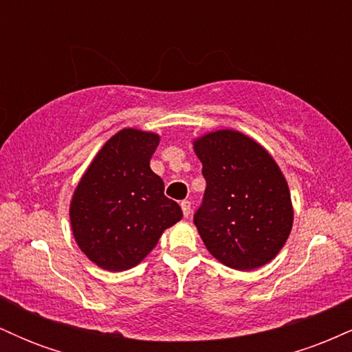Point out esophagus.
<instances>
[{"label": "esophagus", "instance_id": "34e87169", "mask_svg": "<svg viewBox=\"0 0 352 352\" xmlns=\"http://www.w3.org/2000/svg\"><path fill=\"white\" fill-rule=\"evenodd\" d=\"M182 207V212H184V217H190V213H192V204H190L188 200H184L180 204Z\"/></svg>", "mask_w": 352, "mask_h": 352}]
</instances>
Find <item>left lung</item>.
Returning a JSON list of instances; mask_svg holds the SVG:
<instances>
[{
  "instance_id": "8db88e82",
  "label": "left lung",
  "mask_w": 352,
  "mask_h": 352,
  "mask_svg": "<svg viewBox=\"0 0 352 352\" xmlns=\"http://www.w3.org/2000/svg\"><path fill=\"white\" fill-rule=\"evenodd\" d=\"M193 148L207 182L193 223L208 252L241 272L272 261L293 227L288 184L273 157L236 131L200 137Z\"/></svg>"
}]
</instances>
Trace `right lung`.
Wrapping results in <instances>:
<instances>
[{
	"label": "right lung",
	"mask_w": 352,
	"mask_h": 352,
	"mask_svg": "<svg viewBox=\"0 0 352 352\" xmlns=\"http://www.w3.org/2000/svg\"><path fill=\"white\" fill-rule=\"evenodd\" d=\"M159 135L124 129L107 140L80 179L71 201V227L79 248L109 272L144 260L165 228L182 218L177 201L151 170Z\"/></svg>",
	"instance_id": "1"
}]
</instances>
